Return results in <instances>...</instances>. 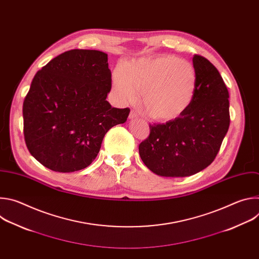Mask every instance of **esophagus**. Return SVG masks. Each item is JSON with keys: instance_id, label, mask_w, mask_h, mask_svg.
Wrapping results in <instances>:
<instances>
[{"instance_id": "1", "label": "esophagus", "mask_w": 259, "mask_h": 259, "mask_svg": "<svg viewBox=\"0 0 259 259\" xmlns=\"http://www.w3.org/2000/svg\"><path fill=\"white\" fill-rule=\"evenodd\" d=\"M129 119H130V120H134V119H137V115H136V113H134V112H131V113H130V115H129Z\"/></svg>"}]
</instances>
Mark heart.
<instances>
[{
    "label": "heart",
    "mask_w": 259,
    "mask_h": 259,
    "mask_svg": "<svg viewBox=\"0 0 259 259\" xmlns=\"http://www.w3.org/2000/svg\"><path fill=\"white\" fill-rule=\"evenodd\" d=\"M112 85L117 99L131 103L140 91L147 114L156 121L179 117L194 100L197 76L194 65L173 55L139 58L115 69Z\"/></svg>",
    "instance_id": "b5f03b06"
}]
</instances>
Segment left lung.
Listing matches in <instances>:
<instances>
[{
	"instance_id": "1",
	"label": "left lung",
	"mask_w": 259,
	"mask_h": 259,
	"mask_svg": "<svg viewBox=\"0 0 259 259\" xmlns=\"http://www.w3.org/2000/svg\"><path fill=\"white\" fill-rule=\"evenodd\" d=\"M193 64L197 89L191 105L166 124L150 125V136L139 144L142 162L160 176L186 177L208 167L230 127V95L219 71L200 55Z\"/></svg>"
}]
</instances>
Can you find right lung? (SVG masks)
Listing matches in <instances>:
<instances>
[{
  "mask_svg": "<svg viewBox=\"0 0 259 259\" xmlns=\"http://www.w3.org/2000/svg\"><path fill=\"white\" fill-rule=\"evenodd\" d=\"M107 54L66 51L35 73L23 101V133L30 155L62 173L88 167L106 132L127 121L130 109L112 107Z\"/></svg>",
  "mask_w": 259,
  "mask_h": 259,
  "instance_id": "obj_1",
  "label": "right lung"
}]
</instances>
